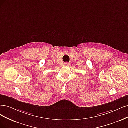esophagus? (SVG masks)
I'll use <instances>...</instances> for the list:
<instances>
[{
  "mask_svg": "<svg viewBox=\"0 0 128 128\" xmlns=\"http://www.w3.org/2000/svg\"><path fill=\"white\" fill-rule=\"evenodd\" d=\"M70 64L69 63H68V62H65V63H64V65H66V66H69Z\"/></svg>",
  "mask_w": 128,
  "mask_h": 128,
  "instance_id": "obj_1",
  "label": "esophagus"
}]
</instances>
